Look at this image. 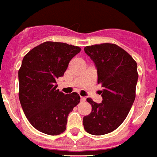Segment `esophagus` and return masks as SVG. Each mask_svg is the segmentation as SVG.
Segmentation results:
<instances>
[{"instance_id":"esophagus-1","label":"esophagus","mask_w":157,"mask_h":157,"mask_svg":"<svg viewBox=\"0 0 157 157\" xmlns=\"http://www.w3.org/2000/svg\"><path fill=\"white\" fill-rule=\"evenodd\" d=\"M80 99H81V101H85V100H86V98H85V97H83V96H81V97H80Z\"/></svg>"}]
</instances>
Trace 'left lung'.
Listing matches in <instances>:
<instances>
[{
    "mask_svg": "<svg viewBox=\"0 0 157 157\" xmlns=\"http://www.w3.org/2000/svg\"><path fill=\"white\" fill-rule=\"evenodd\" d=\"M84 51L96 65L97 82L104 89L100 91L102 103L86 99L91 112L83 117L82 123L89 134L103 135L116 130L130 112L139 78L137 63L115 44L86 46Z\"/></svg>",
    "mask_w": 157,
    "mask_h": 157,
    "instance_id": "left-lung-1",
    "label": "left lung"
}]
</instances>
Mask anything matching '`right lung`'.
I'll use <instances>...</instances> for the list:
<instances>
[{"instance_id":"1","label":"right lung","mask_w":157,"mask_h":157,"mask_svg":"<svg viewBox=\"0 0 157 157\" xmlns=\"http://www.w3.org/2000/svg\"><path fill=\"white\" fill-rule=\"evenodd\" d=\"M78 46L46 41L25 55L18 71L19 100L31 126L42 133L57 135L66 129L67 117L80 102L76 92L65 94L56 80L63 76Z\"/></svg>"}]
</instances>
